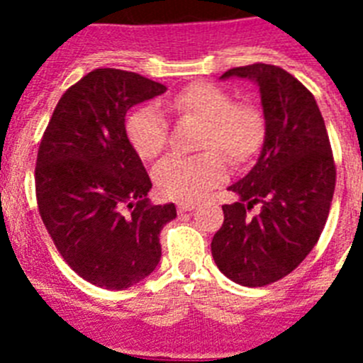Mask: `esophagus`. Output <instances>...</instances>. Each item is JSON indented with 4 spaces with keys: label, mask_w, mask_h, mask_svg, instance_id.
<instances>
[{
    "label": "esophagus",
    "mask_w": 363,
    "mask_h": 363,
    "mask_svg": "<svg viewBox=\"0 0 363 363\" xmlns=\"http://www.w3.org/2000/svg\"><path fill=\"white\" fill-rule=\"evenodd\" d=\"M194 207H196V203H194V201H179L178 203L179 213H187V211H192Z\"/></svg>",
    "instance_id": "1"
}]
</instances>
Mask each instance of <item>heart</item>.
Returning a JSON list of instances; mask_svg holds the SVG:
<instances>
[{"instance_id": "heart-1", "label": "heart", "mask_w": 363, "mask_h": 363, "mask_svg": "<svg viewBox=\"0 0 363 363\" xmlns=\"http://www.w3.org/2000/svg\"><path fill=\"white\" fill-rule=\"evenodd\" d=\"M167 104L179 116L203 121L198 147L209 149L192 156L171 154L154 167V184L171 200H198L227 178L225 158L218 150L240 163L251 158L262 145L265 120L259 108L234 101L230 92L214 83H192ZM125 134L140 158L152 160L167 147L169 123L158 105L147 104L130 112L125 121Z\"/></svg>"}]
</instances>
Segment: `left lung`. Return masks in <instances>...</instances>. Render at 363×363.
<instances>
[{"instance_id":"obj_1","label":"left lung","mask_w":363,"mask_h":363,"mask_svg":"<svg viewBox=\"0 0 363 363\" xmlns=\"http://www.w3.org/2000/svg\"><path fill=\"white\" fill-rule=\"evenodd\" d=\"M258 83L265 140L251 171L233 184L238 201L221 205L223 225L211 251L227 278L264 287L293 272L318 242L336 184V165L316 99L293 74L267 63L221 78ZM259 211L255 215L250 211Z\"/></svg>"}]
</instances>
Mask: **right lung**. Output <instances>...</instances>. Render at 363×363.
<instances>
[{
	"label": "right lung",
	"mask_w": 363,
	"mask_h": 363,
	"mask_svg": "<svg viewBox=\"0 0 363 363\" xmlns=\"http://www.w3.org/2000/svg\"><path fill=\"white\" fill-rule=\"evenodd\" d=\"M167 91L120 69H96L52 112L36 160L40 216L57 252L104 289L142 281L162 258L160 230L174 203L150 205V178L125 134V114Z\"/></svg>",
	"instance_id": "add662e5"
}]
</instances>
